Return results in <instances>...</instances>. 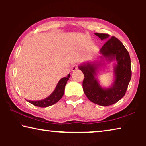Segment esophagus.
I'll return each instance as SVG.
<instances>
[{"instance_id":"1","label":"esophagus","mask_w":146,"mask_h":146,"mask_svg":"<svg viewBox=\"0 0 146 146\" xmlns=\"http://www.w3.org/2000/svg\"><path fill=\"white\" fill-rule=\"evenodd\" d=\"M78 65H76V64H75V65H73L72 66V68H71V71H75L76 70H78Z\"/></svg>"}]
</instances>
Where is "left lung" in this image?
Instances as JSON below:
<instances>
[{
  "label": "left lung",
  "instance_id": "obj_1",
  "mask_svg": "<svg viewBox=\"0 0 146 146\" xmlns=\"http://www.w3.org/2000/svg\"><path fill=\"white\" fill-rule=\"evenodd\" d=\"M95 34L101 40H106L110 38L109 34ZM100 52L109 60L116 59L117 61V65L115 69V80L111 88L103 89L95 78L99 64L88 63L79 66L78 68L84 75L82 87L86 97L93 103L108 106L117 102L126 93L131 78V59L126 48L114 36L107 40L100 49Z\"/></svg>",
  "mask_w": 146,
  "mask_h": 146
}]
</instances>
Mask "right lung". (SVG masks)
I'll return each mask as SVG.
<instances>
[{"mask_svg": "<svg viewBox=\"0 0 146 146\" xmlns=\"http://www.w3.org/2000/svg\"><path fill=\"white\" fill-rule=\"evenodd\" d=\"M70 76V74H69L67 77H64L61 78L59 82H58L55 90L48 97L46 98L45 99L38 100V101H31L27 100L29 103L32 104L34 106H38V107L45 108L48 107L51 105L54 104L58 102V101L62 97L64 93V90H65V86L67 81L69 80V78Z\"/></svg>", "mask_w": 146, "mask_h": 146, "instance_id": "obj_1", "label": "right lung"}]
</instances>
